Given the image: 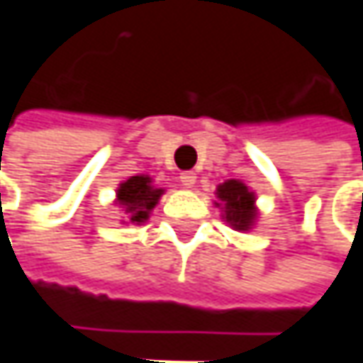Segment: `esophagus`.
<instances>
[{"instance_id":"34e87169","label":"esophagus","mask_w":363,"mask_h":363,"mask_svg":"<svg viewBox=\"0 0 363 363\" xmlns=\"http://www.w3.org/2000/svg\"><path fill=\"white\" fill-rule=\"evenodd\" d=\"M181 182H182V186H184V189H193V186H195V182H197V177H195V172H182Z\"/></svg>"}]
</instances>
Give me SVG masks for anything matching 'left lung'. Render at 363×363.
<instances>
[{
	"label": "left lung",
	"mask_w": 363,
	"mask_h": 363,
	"mask_svg": "<svg viewBox=\"0 0 363 363\" xmlns=\"http://www.w3.org/2000/svg\"><path fill=\"white\" fill-rule=\"evenodd\" d=\"M218 208L224 212L222 218L235 228V230H249L257 218L255 208V193L249 191L247 184L241 181H230L218 184L216 189Z\"/></svg>",
	"instance_id": "1"
}]
</instances>
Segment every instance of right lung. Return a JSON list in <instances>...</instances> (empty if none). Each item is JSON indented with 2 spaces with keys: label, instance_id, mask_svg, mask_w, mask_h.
I'll use <instances>...</instances> for the list:
<instances>
[{
  "label": "right lung",
  "instance_id": "obj_1",
  "mask_svg": "<svg viewBox=\"0 0 363 363\" xmlns=\"http://www.w3.org/2000/svg\"><path fill=\"white\" fill-rule=\"evenodd\" d=\"M164 195V189L153 186V182L145 174L130 177L128 181L120 182L116 191V201L120 208H124V214L130 222L141 224L149 218V212L155 208L160 197Z\"/></svg>",
  "mask_w": 363,
  "mask_h": 363
}]
</instances>
